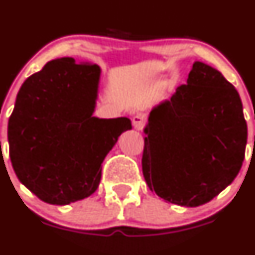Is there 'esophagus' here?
Masks as SVG:
<instances>
[{
	"instance_id": "obj_1",
	"label": "esophagus",
	"mask_w": 255,
	"mask_h": 255,
	"mask_svg": "<svg viewBox=\"0 0 255 255\" xmlns=\"http://www.w3.org/2000/svg\"><path fill=\"white\" fill-rule=\"evenodd\" d=\"M133 122V127H134V129L137 130H142L144 125H145V121H144V118L142 116H134L132 120Z\"/></svg>"
}]
</instances>
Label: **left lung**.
I'll return each mask as SVG.
<instances>
[{
    "mask_svg": "<svg viewBox=\"0 0 255 255\" xmlns=\"http://www.w3.org/2000/svg\"><path fill=\"white\" fill-rule=\"evenodd\" d=\"M143 132L149 189L185 207L207 204L232 184L248 135L237 90L202 61H195L170 100L151 109Z\"/></svg>",
    "mask_w": 255,
    "mask_h": 255,
    "instance_id": "8db88e82",
    "label": "left lung"
}]
</instances>
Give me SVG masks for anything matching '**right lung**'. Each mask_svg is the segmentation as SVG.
I'll use <instances>...</instances> for the list:
<instances>
[{"label": "right lung", "instance_id": "obj_1", "mask_svg": "<svg viewBox=\"0 0 255 255\" xmlns=\"http://www.w3.org/2000/svg\"><path fill=\"white\" fill-rule=\"evenodd\" d=\"M101 68L73 58L49 61L23 82L8 121L9 156L20 182L42 201L69 205L94 194L102 161L127 117H95Z\"/></svg>", "mask_w": 255, "mask_h": 255}]
</instances>
